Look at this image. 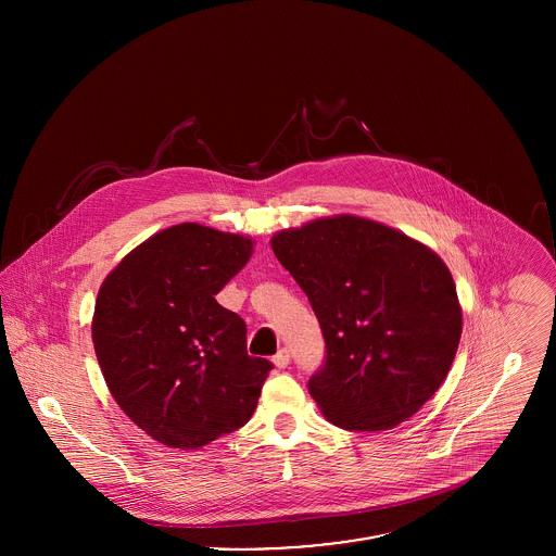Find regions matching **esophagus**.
<instances>
[{"instance_id": "1", "label": "esophagus", "mask_w": 556, "mask_h": 556, "mask_svg": "<svg viewBox=\"0 0 556 556\" xmlns=\"http://www.w3.org/2000/svg\"><path fill=\"white\" fill-rule=\"evenodd\" d=\"M289 362H291V353H289V349H280V351L276 353V357H274L276 368H287V366H289Z\"/></svg>"}]
</instances>
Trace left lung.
<instances>
[{
  "label": "left lung",
  "mask_w": 556,
  "mask_h": 556,
  "mask_svg": "<svg viewBox=\"0 0 556 556\" xmlns=\"http://www.w3.org/2000/svg\"><path fill=\"white\" fill-rule=\"evenodd\" d=\"M315 311L325 362L308 381L344 430H388L445 381L463 333L447 265L415 239L359 216L313 220L271 238Z\"/></svg>",
  "instance_id": "8db88e82"
}]
</instances>
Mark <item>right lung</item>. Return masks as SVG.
<instances>
[{
	"instance_id": "obj_1",
	"label": "right lung",
	"mask_w": 556,
	"mask_h": 556,
	"mask_svg": "<svg viewBox=\"0 0 556 556\" xmlns=\"http://www.w3.org/2000/svg\"><path fill=\"white\" fill-rule=\"evenodd\" d=\"M252 239L197 223L146 239L104 278L91 338L111 396L166 447L199 450L241 428L274 368L245 351V323L216 295Z\"/></svg>"
}]
</instances>
